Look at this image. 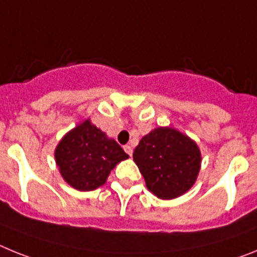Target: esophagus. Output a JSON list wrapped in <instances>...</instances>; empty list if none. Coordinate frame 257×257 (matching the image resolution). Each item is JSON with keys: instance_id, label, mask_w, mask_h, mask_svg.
Instances as JSON below:
<instances>
[{"instance_id": "1", "label": "esophagus", "mask_w": 257, "mask_h": 257, "mask_svg": "<svg viewBox=\"0 0 257 257\" xmlns=\"http://www.w3.org/2000/svg\"><path fill=\"white\" fill-rule=\"evenodd\" d=\"M124 151H125L129 156H132V154H133V149H132L131 145H126V146H124Z\"/></svg>"}]
</instances>
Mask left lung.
I'll return each instance as SVG.
<instances>
[{
  "mask_svg": "<svg viewBox=\"0 0 257 257\" xmlns=\"http://www.w3.org/2000/svg\"><path fill=\"white\" fill-rule=\"evenodd\" d=\"M133 160L149 191L168 200L184 195L195 184L202 154L189 136L171 126H158L142 137Z\"/></svg>",
  "mask_w": 257,
  "mask_h": 257,
  "instance_id": "8db88e82",
  "label": "left lung"
}]
</instances>
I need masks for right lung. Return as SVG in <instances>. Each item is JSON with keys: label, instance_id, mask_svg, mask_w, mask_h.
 Instances as JSON below:
<instances>
[{"label": "right lung", "instance_id": "obj_1", "mask_svg": "<svg viewBox=\"0 0 257 257\" xmlns=\"http://www.w3.org/2000/svg\"><path fill=\"white\" fill-rule=\"evenodd\" d=\"M54 158L67 184L76 190L91 191L106 184L111 171L129 155L113 138L85 119L62 137Z\"/></svg>", "mask_w": 257, "mask_h": 257}]
</instances>
